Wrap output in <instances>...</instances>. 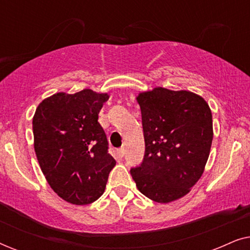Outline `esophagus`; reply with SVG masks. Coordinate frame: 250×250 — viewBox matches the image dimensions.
Masks as SVG:
<instances>
[{"mask_svg":"<svg viewBox=\"0 0 250 250\" xmlns=\"http://www.w3.org/2000/svg\"><path fill=\"white\" fill-rule=\"evenodd\" d=\"M116 153H117V156L119 157V158H122V157H124L125 155V149L124 148H119L116 150Z\"/></svg>","mask_w":250,"mask_h":250,"instance_id":"1","label":"esophagus"}]
</instances>
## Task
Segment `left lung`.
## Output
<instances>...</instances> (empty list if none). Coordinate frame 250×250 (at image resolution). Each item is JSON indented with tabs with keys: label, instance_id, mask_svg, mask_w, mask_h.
Segmentation results:
<instances>
[{
	"label": "left lung",
	"instance_id": "obj_1",
	"mask_svg": "<svg viewBox=\"0 0 250 250\" xmlns=\"http://www.w3.org/2000/svg\"><path fill=\"white\" fill-rule=\"evenodd\" d=\"M141 108L146 152L131 169L139 191L168 204L188 194L203 175L213 141V117L193 92L155 87L136 97Z\"/></svg>",
	"mask_w": 250,
	"mask_h": 250
}]
</instances>
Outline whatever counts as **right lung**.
Listing matches in <instances>:
<instances>
[{
    "mask_svg": "<svg viewBox=\"0 0 250 250\" xmlns=\"http://www.w3.org/2000/svg\"><path fill=\"white\" fill-rule=\"evenodd\" d=\"M108 99L107 93L85 88L74 94L59 92L36 108L33 133L37 160L47 183L67 203L98 200L116 165L98 123Z\"/></svg>",
    "mask_w": 250,
    "mask_h": 250,
    "instance_id": "obj_1",
    "label": "right lung"
}]
</instances>
